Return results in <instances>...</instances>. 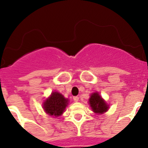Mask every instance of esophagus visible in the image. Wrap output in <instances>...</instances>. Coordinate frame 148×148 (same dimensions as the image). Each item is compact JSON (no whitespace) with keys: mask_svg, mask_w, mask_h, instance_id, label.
Here are the masks:
<instances>
[{"mask_svg":"<svg viewBox=\"0 0 148 148\" xmlns=\"http://www.w3.org/2000/svg\"><path fill=\"white\" fill-rule=\"evenodd\" d=\"M73 99H74V102H78V101H79V97H77V96L74 97H73Z\"/></svg>","mask_w":148,"mask_h":148,"instance_id":"34e87169","label":"esophagus"}]
</instances>
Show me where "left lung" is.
Instances as JSON below:
<instances>
[{
	"instance_id": "obj_1",
	"label": "left lung",
	"mask_w": 148,
	"mask_h": 148,
	"mask_svg": "<svg viewBox=\"0 0 148 148\" xmlns=\"http://www.w3.org/2000/svg\"><path fill=\"white\" fill-rule=\"evenodd\" d=\"M89 104H90L92 111L97 114L106 112L109 109V105L98 92H95L91 95L89 99Z\"/></svg>"
}]
</instances>
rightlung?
Returning a JSON list of instances; mask_svg holds the SVG:
<instances>
[{
    "label": "right lung",
    "instance_id": "obj_1",
    "mask_svg": "<svg viewBox=\"0 0 148 148\" xmlns=\"http://www.w3.org/2000/svg\"><path fill=\"white\" fill-rule=\"evenodd\" d=\"M69 104V99L57 92H53L49 98L43 103V108L46 114L55 117L63 114Z\"/></svg>",
    "mask_w": 148,
    "mask_h": 148
}]
</instances>
